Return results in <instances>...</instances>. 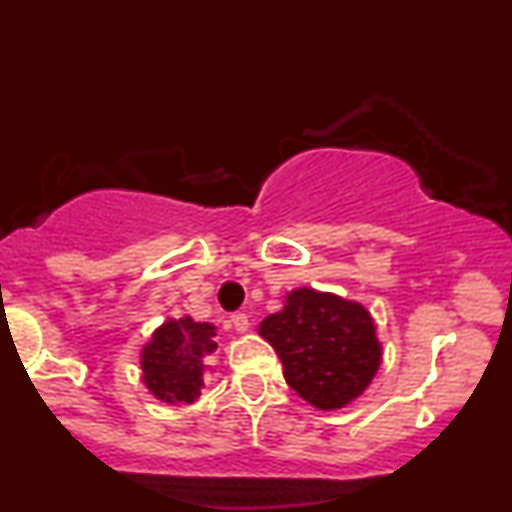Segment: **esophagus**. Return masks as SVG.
I'll return each mask as SVG.
<instances>
[{
    "instance_id": "obj_1",
    "label": "esophagus",
    "mask_w": 512,
    "mask_h": 512,
    "mask_svg": "<svg viewBox=\"0 0 512 512\" xmlns=\"http://www.w3.org/2000/svg\"><path fill=\"white\" fill-rule=\"evenodd\" d=\"M231 322H233V330L240 332V334L250 330V317L245 315V313H236V315L231 317Z\"/></svg>"
}]
</instances>
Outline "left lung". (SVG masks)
<instances>
[{
	"mask_svg": "<svg viewBox=\"0 0 512 512\" xmlns=\"http://www.w3.org/2000/svg\"><path fill=\"white\" fill-rule=\"evenodd\" d=\"M284 378L315 409H342L366 392L383 361L373 317L361 303L303 286L260 322Z\"/></svg>",
	"mask_w": 512,
	"mask_h": 512,
	"instance_id": "obj_1",
	"label": "left lung"
}]
</instances>
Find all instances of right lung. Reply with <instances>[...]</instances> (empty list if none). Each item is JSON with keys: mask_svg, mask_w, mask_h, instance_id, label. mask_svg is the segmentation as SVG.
Instances as JSON below:
<instances>
[{"mask_svg": "<svg viewBox=\"0 0 512 512\" xmlns=\"http://www.w3.org/2000/svg\"><path fill=\"white\" fill-rule=\"evenodd\" d=\"M216 327L190 315L168 317L142 349L146 390L166 404H192L202 395L209 358L216 354Z\"/></svg>", "mask_w": 512, "mask_h": 512, "instance_id": "add662e5", "label": "right lung"}]
</instances>
